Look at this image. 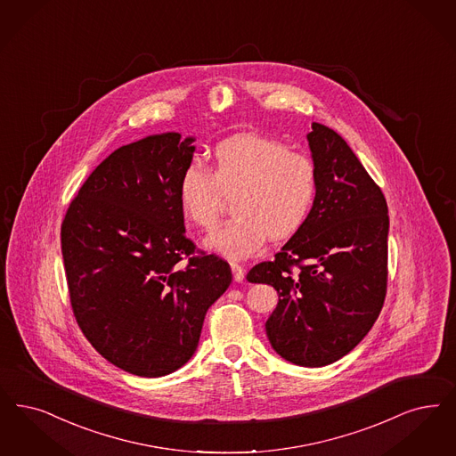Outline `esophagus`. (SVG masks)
Instances as JSON below:
<instances>
[{"label": "esophagus", "instance_id": "34e87169", "mask_svg": "<svg viewBox=\"0 0 456 456\" xmlns=\"http://www.w3.org/2000/svg\"><path fill=\"white\" fill-rule=\"evenodd\" d=\"M231 268H232V274H234V280L236 281H242L244 280V268L237 263H231Z\"/></svg>", "mask_w": 456, "mask_h": 456}]
</instances>
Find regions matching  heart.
I'll use <instances>...</instances> for the list:
<instances>
[{
	"instance_id": "1",
	"label": "heart",
	"mask_w": 456,
	"mask_h": 456,
	"mask_svg": "<svg viewBox=\"0 0 456 456\" xmlns=\"http://www.w3.org/2000/svg\"><path fill=\"white\" fill-rule=\"evenodd\" d=\"M317 191L315 166L265 135L240 134L222 141L212 171L193 159L180 175L178 203L184 219L200 229L219 222L224 195L237 217L216 229L205 246L229 259L256 255L268 237L295 234L309 217Z\"/></svg>"
}]
</instances>
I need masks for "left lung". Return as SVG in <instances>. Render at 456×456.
Here are the masks:
<instances>
[{
  "instance_id": "8db88e82",
  "label": "left lung",
  "mask_w": 456,
  "mask_h": 456,
  "mask_svg": "<svg viewBox=\"0 0 456 456\" xmlns=\"http://www.w3.org/2000/svg\"><path fill=\"white\" fill-rule=\"evenodd\" d=\"M307 141L317 176L309 217L274 261L256 265L248 281L278 292L265 324L274 351L315 368L358 346L382 310L388 208L338 132L314 122Z\"/></svg>"
}]
</instances>
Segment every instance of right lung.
I'll list each match as a JSON object with an SVG mask.
<instances>
[{
  "mask_svg": "<svg viewBox=\"0 0 456 456\" xmlns=\"http://www.w3.org/2000/svg\"><path fill=\"white\" fill-rule=\"evenodd\" d=\"M193 142L164 132L118 147L83 183L61 227L77 326L105 360L137 377L182 368L207 310L232 281L224 259L195 256L184 236L178 180Z\"/></svg>",
  "mask_w": 456,
  "mask_h": 456,
  "instance_id": "add662e5",
  "label": "right lung"
}]
</instances>
